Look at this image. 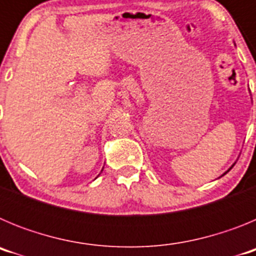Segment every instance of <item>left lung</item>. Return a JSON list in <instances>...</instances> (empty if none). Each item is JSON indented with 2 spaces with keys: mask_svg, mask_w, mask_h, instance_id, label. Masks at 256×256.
Returning <instances> with one entry per match:
<instances>
[{
  "mask_svg": "<svg viewBox=\"0 0 256 256\" xmlns=\"http://www.w3.org/2000/svg\"><path fill=\"white\" fill-rule=\"evenodd\" d=\"M234 164H236V162H234ZM234 165H232V166H230V169H228V170H227V172H230V169L234 168ZM227 172H226V173H227ZM226 173H224V174H226ZM224 174H223V176H224Z\"/></svg>",
  "mask_w": 256,
  "mask_h": 256,
  "instance_id": "1",
  "label": "left lung"
}]
</instances>
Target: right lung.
<instances>
[{
    "instance_id": "obj_1",
    "label": "right lung",
    "mask_w": 256,
    "mask_h": 256,
    "mask_svg": "<svg viewBox=\"0 0 256 256\" xmlns=\"http://www.w3.org/2000/svg\"><path fill=\"white\" fill-rule=\"evenodd\" d=\"M101 172H102V170H101Z\"/></svg>"
}]
</instances>
